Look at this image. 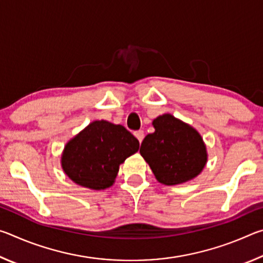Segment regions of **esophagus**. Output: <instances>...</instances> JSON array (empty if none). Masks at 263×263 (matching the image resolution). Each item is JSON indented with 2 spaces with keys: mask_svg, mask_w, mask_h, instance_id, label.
<instances>
[{
  "mask_svg": "<svg viewBox=\"0 0 263 263\" xmlns=\"http://www.w3.org/2000/svg\"><path fill=\"white\" fill-rule=\"evenodd\" d=\"M135 136L137 137V139L139 140V142H141L142 139H144V131H142V130L136 131V132H135Z\"/></svg>",
  "mask_w": 263,
  "mask_h": 263,
  "instance_id": "34e87169",
  "label": "esophagus"
}]
</instances>
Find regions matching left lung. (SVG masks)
<instances>
[{
    "label": "left lung",
    "mask_w": 263,
    "mask_h": 263,
    "mask_svg": "<svg viewBox=\"0 0 263 263\" xmlns=\"http://www.w3.org/2000/svg\"><path fill=\"white\" fill-rule=\"evenodd\" d=\"M153 126L155 131L141 142L140 154L160 183L180 184L197 176L208 159L201 135L169 114L154 119Z\"/></svg>",
    "instance_id": "left-lung-1"
}]
</instances>
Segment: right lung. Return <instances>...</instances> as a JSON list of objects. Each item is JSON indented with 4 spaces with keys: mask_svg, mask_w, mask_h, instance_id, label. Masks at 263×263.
I'll return each mask as SVG.
<instances>
[{
    "mask_svg": "<svg viewBox=\"0 0 263 263\" xmlns=\"http://www.w3.org/2000/svg\"><path fill=\"white\" fill-rule=\"evenodd\" d=\"M138 149L139 141L125 127L96 121L66 145L62 169L75 183L102 190L112 185L119 164Z\"/></svg>",
    "mask_w": 263,
    "mask_h": 263,
    "instance_id": "right-lung-1",
    "label": "right lung"
}]
</instances>
